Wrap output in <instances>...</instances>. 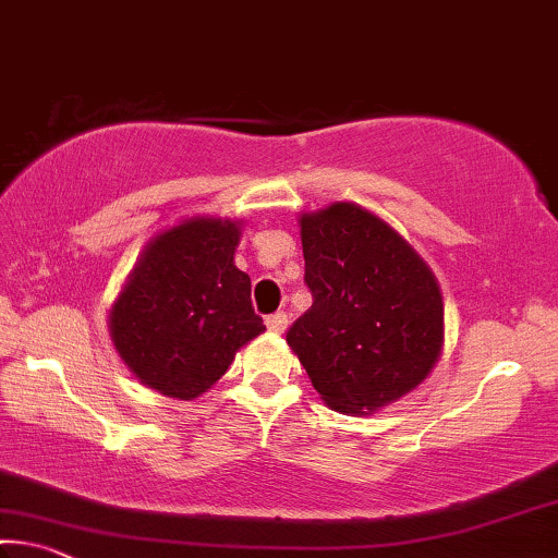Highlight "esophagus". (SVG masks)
<instances>
[{"label": "esophagus", "mask_w": 558, "mask_h": 558, "mask_svg": "<svg viewBox=\"0 0 558 558\" xmlns=\"http://www.w3.org/2000/svg\"><path fill=\"white\" fill-rule=\"evenodd\" d=\"M265 325H268V330L270 332H286V327H288V315L286 313H272V315H268L265 317Z\"/></svg>", "instance_id": "34e87169"}]
</instances>
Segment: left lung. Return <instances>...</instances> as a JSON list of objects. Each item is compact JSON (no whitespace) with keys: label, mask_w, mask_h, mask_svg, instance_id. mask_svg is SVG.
Instances as JSON below:
<instances>
[{"label":"left lung","mask_w":558,"mask_h":558,"mask_svg":"<svg viewBox=\"0 0 558 558\" xmlns=\"http://www.w3.org/2000/svg\"><path fill=\"white\" fill-rule=\"evenodd\" d=\"M313 307L288 344L327 407L369 414L412 392L445 342V303L404 238L355 203L300 216Z\"/></svg>","instance_id":"obj_1"}]
</instances>
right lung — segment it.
<instances>
[{
  "label": "right lung",
  "mask_w": 558,
  "mask_h": 558,
  "mask_svg": "<svg viewBox=\"0 0 558 558\" xmlns=\"http://www.w3.org/2000/svg\"><path fill=\"white\" fill-rule=\"evenodd\" d=\"M241 223L189 218L156 235L111 305L113 348L141 385L193 400L265 330L235 268Z\"/></svg>",
  "instance_id": "1"
}]
</instances>
